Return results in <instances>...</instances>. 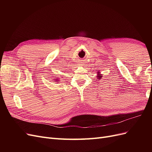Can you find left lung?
<instances>
[{
    "mask_svg": "<svg viewBox=\"0 0 152 152\" xmlns=\"http://www.w3.org/2000/svg\"><path fill=\"white\" fill-rule=\"evenodd\" d=\"M98 73H99V72H98ZM102 77V76H98V77H99V79H100V78H101V77Z\"/></svg>",
    "mask_w": 152,
    "mask_h": 152,
    "instance_id": "obj_1",
    "label": "left lung"
}]
</instances>
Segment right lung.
I'll list each match as a JSON object with an SVG mask.
<instances>
[{
  "label": "right lung",
  "mask_w": 152,
  "mask_h": 152,
  "mask_svg": "<svg viewBox=\"0 0 152 152\" xmlns=\"http://www.w3.org/2000/svg\"><path fill=\"white\" fill-rule=\"evenodd\" d=\"M55 80L57 81V82H58V79H57V78H56V79H55Z\"/></svg>",
  "instance_id": "obj_1"
}]
</instances>
